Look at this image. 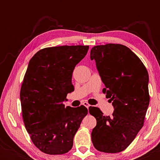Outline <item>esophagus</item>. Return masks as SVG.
<instances>
[{
    "label": "esophagus",
    "mask_w": 160,
    "mask_h": 160,
    "mask_svg": "<svg viewBox=\"0 0 160 160\" xmlns=\"http://www.w3.org/2000/svg\"><path fill=\"white\" fill-rule=\"evenodd\" d=\"M83 105H84V106L85 107H87V108H89V104L88 103V102H84V103H83Z\"/></svg>",
    "instance_id": "34e87169"
}]
</instances>
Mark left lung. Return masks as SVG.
<instances>
[{"instance_id": "obj_1", "label": "left lung", "mask_w": 160, "mask_h": 160, "mask_svg": "<svg viewBox=\"0 0 160 160\" xmlns=\"http://www.w3.org/2000/svg\"><path fill=\"white\" fill-rule=\"evenodd\" d=\"M90 58L105 85L102 92L114 108L111 116L96 107L89 108L97 120L92 141L99 152H121L143 126L150 100L148 71L134 52L119 43L95 46Z\"/></svg>"}]
</instances>
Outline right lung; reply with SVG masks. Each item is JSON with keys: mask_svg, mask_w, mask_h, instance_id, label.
<instances>
[{"mask_svg": "<svg viewBox=\"0 0 160 160\" xmlns=\"http://www.w3.org/2000/svg\"><path fill=\"white\" fill-rule=\"evenodd\" d=\"M89 46H61L39 50L30 59L20 89L24 124L32 143L47 154L71 149L73 137L88 113L84 106L65 107L73 91L72 73Z\"/></svg>", "mask_w": 160, "mask_h": 160, "instance_id": "add662e5", "label": "right lung"}]
</instances>
